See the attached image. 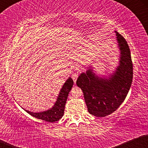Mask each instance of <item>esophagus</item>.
Here are the masks:
<instances>
[{
  "mask_svg": "<svg viewBox=\"0 0 148 148\" xmlns=\"http://www.w3.org/2000/svg\"><path fill=\"white\" fill-rule=\"evenodd\" d=\"M78 76H79V73H78V72L73 73V74H72V78L73 81H74V83H76V79H77Z\"/></svg>",
  "mask_w": 148,
  "mask_h": 148,
  "instance_id": "esophagus-1",
  "label": "esophagus"
}]
</instances>
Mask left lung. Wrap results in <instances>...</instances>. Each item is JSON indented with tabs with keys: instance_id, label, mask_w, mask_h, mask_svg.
Returning <instances> with one entry per match:
<instances>
[{
	"instance_id": "obj_1",
	"label": "left lung",
	"mask_w": 148,
	"mask_h": 148,
	"mask_svg": "<svg viewBox=\"0 0 148 148\" xmlns=\"http://www.w3.org/2000/svg\"><path fill=\"white\" fill-rule=\"evenodd\" d=\"M120 51V64L108 79H102L88 69L76 81L82 90L88 111L96 117H105L116 111L125 99L133 79V64L125 39L115 31Z\"/></svg>"
}]
</instances>
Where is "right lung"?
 I'll use <instances>...</instances> for the list:
<instances>
[{
	"instance_id": "obj_1",
	"label": "right lung",
	"mask_w": 148,
	"mask_h": 148,
	"mask_svg": "<svg viewBox=\"0 0 148 148\" xmlns=\"http://www.w3.org/2000/svg\"><path fill=\"white\" fill-rule=\"evenodd\" d=\"M73 84H74V81L72 78H69L64 83L62 89L60 90L59 95L57 98L56 102L51 109L47 110L46 111L40 112V113H33V112L24 110L32 116L49 122V123H53V122L58 121L63 116L64 106H65L67 97H68L69 92L72 89Z\"/></svg>"
}]
</instances>
